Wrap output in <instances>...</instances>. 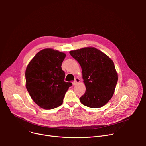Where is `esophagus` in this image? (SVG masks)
Here are the masks:
<instances>
[{
  "label": "esophagus",
  "instance_id": "esophagus-1",
  "mask_svg": "<svg viewBox=\"0 0 146 146\" xmlns=\"http://www.w3.org/2000/svg\"><path fill=\"white\" fill-rule=\"evenodd\" d=\"M80 82V79H79V78H76L75 79V80H74V81L73 82V85H77V84L78 83H79Z\"/></svg>",
  "mask_w": 146,
  "mask_h": 146
}]
</instances>
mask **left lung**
Segmentation results:
<instances>
[{
    "label": "left lung",
    "mask_w": 146,
    "mask_h": 146,
    "mask_svg": "<svg viewBox=\"0 0 146 146\" xmlns=\"http://www.w3.org/2000/svg\"><path fill=\"white\" fill-rule=\"evenodd\" d=\"M82 70L85 94L80 98L82 104L92 108L105 105L112 97L118 82V74L113 61L94 47L70 51Z\"/></svg>",
    "instance_id": "8db88e82"
}]
</instances>
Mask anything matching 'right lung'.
<instances>
[{"instance_id":"1","label":"right lung","mask_w":146,"mask_h":146,"mask_svg":"<svg viewBox=\"0 0 146 146\" xmlns=\"http://www.w3.org/2000/svg\"><path fill=\"white\" fill-rule=\"evenodd\" d=\"M65 57L64 52L45 48L38 52L27 67V89L33 100L44 110L62 104L66 92L72 85L64 81L61 64Z\"/></svg>"}]
</instances>
